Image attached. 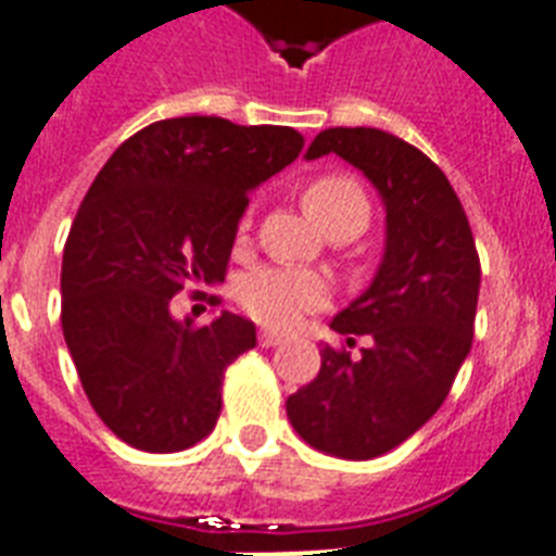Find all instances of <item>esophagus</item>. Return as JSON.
I'll list each match as a JSON object with an SVG mask.
<instances>
[{
	"label": "esophagus",
	"mask_w": 556,
	"mask_h": 556,
	"mask_svg": "<svg viewBox=\"0 0 556 556\" xmlns=\"http://www.w3.org/2000/svg\"><path fill=\"white\" fill-rule=\"evenodd\" d=\"M277 343H282V334L279 331H260V346L262 349H270V346H277Z\"/></svg>",
	"instance_id": "esophagus-1"
}]
</instances>
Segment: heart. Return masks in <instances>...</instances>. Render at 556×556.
Instances as JSON below:
<instances>
[{
    "label": "heart",
    "instance_id": "b5f03b06",
    "mask_svg": "<svg viewBox=\"0 0 556 556\" xmlns=\"http://www.w3.org/2000/svg\"><path fill=\"white\" fill-rule=\"evenodd\" d=\"M308 216L326 233L355 236L369 225L371 201L366 187L349 173H323L303 187ZM239 303L253 320L270 329H288L303 314L329 303V279L294 265H262L239 282Z\"/></svg>",
    "mask_w": 556,
    "mask_h": 556
}]
</instances>
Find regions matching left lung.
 Instances as JSON below:
<instances>
[{
	"mask_svg": "<svg viewBox=\"0 0 556 556\" xmlns=\"http://www.w3.org/2000/svg\"><path fill=\"white\" fill-rule=\"evenodd\" d=\"M340 155L387 204L378 274L331 329L355 346H323L320 371L286 401L288 421L312 447L378 458L439 413L473 343L482 265L456 190L418 147L380 129H326L305 159Z\"/></svg>",
	"mask_w": 556,
	"mask_h": 556,
	"instance_id": "8db88e82",
	"label": "left lung"
}]
</instances>
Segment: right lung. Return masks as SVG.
<instances>
[{
  "label": "right lung",
  "mask_w": 556,
  "mask_h": 556,
  "mask_svg": "<svg viewBox=\"0 0 556 556\" xmlns=\"http://www.w3.org/2000/svg\"><path fill=\"white\" fill-rule=\"evenodd\" d=\"M300 150L291 126L169 117L121 143L91 181L65 239L60 320L89 404L129 447L176 453L216 427L225 369L256 329L230 312L178 323L169 303L225 282L248 192Z\"/></svg>",
  "instance_id": "add662e5"
}]
</instances>
